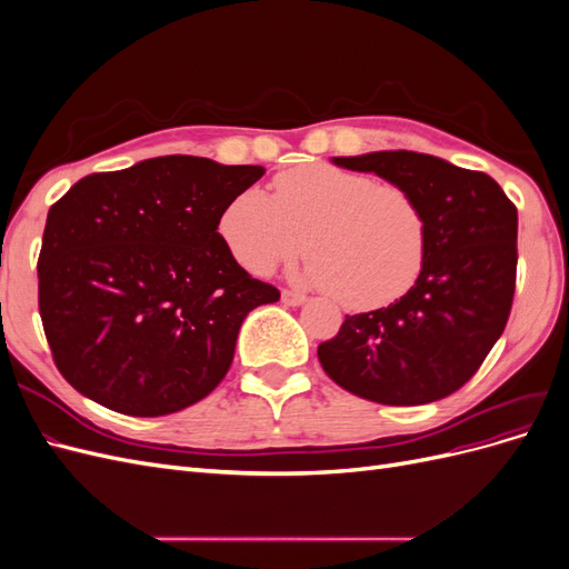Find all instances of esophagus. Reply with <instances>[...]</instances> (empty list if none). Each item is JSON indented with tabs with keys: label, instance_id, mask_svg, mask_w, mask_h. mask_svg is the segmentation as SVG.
<instances>
[{
	"label": "esophagus",
	"instance_id": "34e87169",
	"mask_svg": "<svg viewBox=\"0 0 569 569\" xmlns=\"http://www.w3.org/2000/svg\"><path fill=\"white\" fill-rule=\"evenodd\" d=\"M282 303H284V306H303V303H306V297L299 295V291L284 289V291H282Z\"/></svg>",
	"mask_w": 569,
	"mask_h": 569
}]
</instances>
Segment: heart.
<instances>
[{"label":"heart","instance_id":"obj_1","mask_svg":"<svg viewBox=\"0 0 569 569\" xmlns=\"http://www.w3.org/2000/svg\"><path fill=\"white\" fill-rule=\"evenodd\" d=\"M220 237L249 272L268 274L311 249L299 280L330 289L349 311H375L418 282L427 258V218L399 184L330 163H303L272 180V197L249 187L218 222Z\"/></svg>","mask_w":569,"mask_h":569}]
</instances>
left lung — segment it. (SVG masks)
<instances>
[{
	"label": "left lung",
	"instance_id": "obj_1",
	"mask_svg": "<svg viewBox=\"0 0 569 569\" xmlns=\"http://www.w3.org/2000/svg\"><path fill=\"white\" fill-rule=\"evenodd\" d=\"M416 197L427 218V258L406 295L347 316L322 341L325 372L385 406H422L460 389L503 335L518 268V209L493 178L418 151L335 157Z\"/></svg>",
	"mask_w": 569,
	"mask_h": 569
}]
</instances>
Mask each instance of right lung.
<instances>
[{"instance_id": "right-lung-1", "label": "right lung", "mask_w": 569, "mask_h": 569, "mask_svg": "<svg viewBox=\"0 0 569 569\" xmlns=\"http://www.w3.org/2000/svg\"><path fill=\"white\" fill-rule=\"evenodd\" d=\"M263 173L176 153L82 178L51 206L40 316L68 385L134 418L220 385L244 318L280 299L218 232L228 201Z\"/></svg>"}]
</instances>
